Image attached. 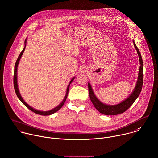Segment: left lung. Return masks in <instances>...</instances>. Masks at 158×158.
Masks as SVG:
<instances>
[{"instance_id":"8db88e82","label":"left lung","mask_w":158,"mask_h":158,"mask_svg":"<svg viewBox=\"0 0 158 158\" xmlns=\"http://www.w3.org/2000/svg\"><path fill=\"white\" fill-rule=\"evenodd\" d=\"M133 44L134 46L137 51L138 55L139 56V64H140V67L139 69V74H138V81L136 84V86L131 94V95L126 98L125 100L120 103L119 104L117 105H114V106H112V105H106L105 103H103L101 102L95 96L94 94L93 90L92 89V87L90 84V83H88V87H89V97L91 100V102H92L93 105L95 109L101 114L103 115H118L120 114H122L125 112L126 110H127L131 106H132V104L134 103V102L136 100V99L138 98L139 96L141 89L143 87V60L140 54V52L137 48L136 45L135 44V41H133Z\"/></svg>"}]
</instances>
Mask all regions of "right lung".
Returning <instances> with one entry per match:
<instances>
[{
    "mask_svg": "<svg viewBox=\"0 0 158 158\" xmlns=\"http://www.w3.org/2000/svg\"><path fill=\"white\" fill-rule=\"evenodd\" d=\"M26 43H27V39L25 40V47L23 48V49L22 51V52H20V54L19 55V56L18 57V59L15 63V69H14V89H15V93L18 97V98H19V100L25 105V106L28 109H30L31 111H32L33 112L36 114H38V115H51L52 114H54L55 112H56L57 111H58L64 105L66 98H67V96H68V91H69V85H70V84L73 81V80L75 79V77H73L71 81H70V83L68 85V88H67V91H66V95L64 97V98L63 99V100L62 101V102L58 106H57L56 107L54 108L53 109H52L51 110H49V111H46V112H43V111H40V110H37L36 109H34L33 108L31 107L30 106H28V105L24 101V100L23 99V98L22 97L20 94V92H19V88H18V84H17V67H18V65H19V61H20V60L23 53V52L25 51V47H26Z\"/></svg>",
    "mask_w": 158,
    "mask_h": 158,
    "instance_id": "right-lung-1",
    "label": "right lung"
}]
</instances>
